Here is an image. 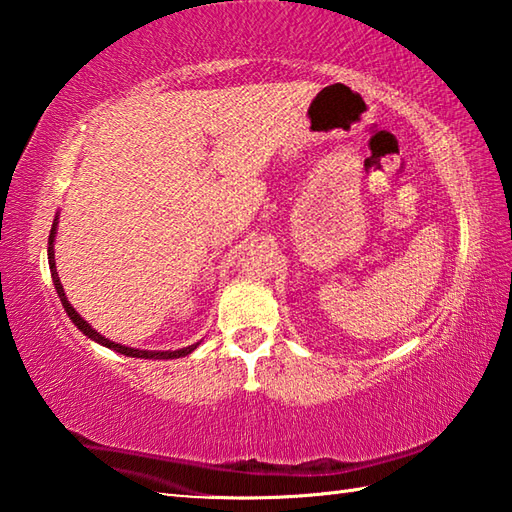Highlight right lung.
<instances>
[{"label": "right lung", "instance_id": "right-lung-1", "mask_svg": "<svg viewBox=\"0 0 512 512\" xmlns=\"http://www.w3.org/2000/svg\"><path fill=\"white\" fill-rule=\"evenodd\" d=\"M56 230H59V212H56V217H54V221H52V230H50V238H48V265H50V274H52L54 289H56V293H59L63 309H65L67 317H70V320L74 322V326H76L78 331H81L83 335H87L89 339H92V342H96V344H100V346H105V348H109V350H116V352H120V355L135 357V359H179V357L190 355V352L201 344V342H197V344L186 346V348H179V350H140V348H131V346H122V344H118V342H111V339H107L105 335H100L92 324L83 320L81 313H78V311L74 309V306L70 304V300H67L65 289H63V285H61V278H59V271H56V260H54V238H56Z\"/></svg>", "mask_w": 512, "mask_h": 512}]
</instances>
